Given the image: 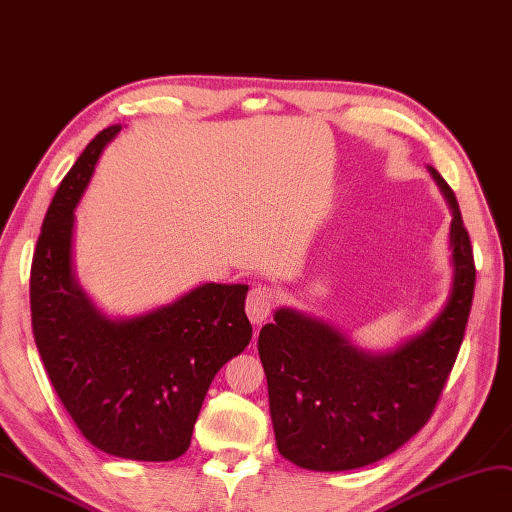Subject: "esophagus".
I'll return each mask as SVG.
<instances>
[{
    "instance_id": "34e87169",
    "label": "esophagus",
    "mask_w": 512,
    "mask_h": 512,
    "mask_svg": "<svg viewBox=\"0 0 512 512\" xmlns=\"http://www.w3.org/2000/svg\"><path fill=\"white\" fill-rule=\"evenodd\" d=\"M274 303H277V292H274L272 287H266V285L253 287L246 298L248 318H251L253 324H261L270 316V311L274 309Z\"/></svg>"
}]
</instances>
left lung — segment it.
Listing matches in <instances>:
<instances>
[{
    "label": "left lung",
    "mask_w": 512,
    "mask_h": 512,
    "mask_svg": "<svg viewBox=\"0 0 512 512\" xmlns=\"http://www.w3.org/2000/svg\"><path fill=\"white\" fill-rule=\"evenodd\" d=\"M428 170L452 207L454 281L426 331L374 355L331 324L283 307L259 333L277 448L298 467L346 471L381 461L435 411L463 344L476 264L452 188L435 168Z\"/></svg>",
    "instance_id": "1"
}]
</instances>
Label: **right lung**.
I'll return each instance as SVG.
<instances>
[{
	"mask_svg": "<svg viewBox=\"0 0 512 512\" xmlns=\"http://www.w3.org/2000/svg\"><path fill=\"white\" fill-rule=\"evenodd\" d=\"M119 131H99L47 209L30 274L32 331L60 402L95 448L175 461L190 448L214 376L251 342L248 285L205 283L129 320H110L90 303L73 272V212Z\"/></svg>",
	"mask_w": 512,
	"mask_h": 512,
	"instance_id": "1",
	"label": "right lung"
}]
</instances>
